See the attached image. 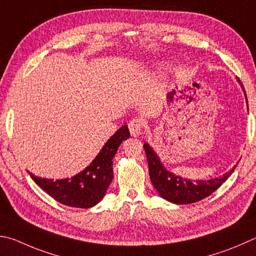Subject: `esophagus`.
Listing matches in <instances>:
<instances>
[{
    "label": "esophagus",
    "mask_w": 256,
    "mask_h": 256,
    "mask_svg": "<svg viewBox=\"0 0 256 256\" xmlns=\"http://www.w3.org/2000/svg\"><path fill=\"white\" fill-rule=\"evenodd\" d=\"M143 120L141 118H133L130 120L128 130L132 136H138L142 132Z\"/></svg>",
    "instance_id": "esophagus-1"
}]
</instances>
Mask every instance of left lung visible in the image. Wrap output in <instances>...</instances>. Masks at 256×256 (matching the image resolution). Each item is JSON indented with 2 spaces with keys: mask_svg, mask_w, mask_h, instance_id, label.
Here are the masks:
<instances>
[{
  "mask_svg": "<svg viewBox=\"0 0 256 256\" xmlns=\"http://www.w3.org/2000/svg\"><path fill=\"white\" fill-rule=\"evenodd\" d=\"M238 80L242 86V90L245 92L243 84L240 82V80ZM143 148L146 154L148 174H150V179L153 187L158 190V192L160 194L162 198L174 204H178V205L192 204L210 196L216 189L220 188L228 179V176L234 172V169L236 168V166H233V169H230V171L222 174L220 178L196 181L188 180L166 170L161 164L159 156L148 143H144Z\"/></svg>",
  "mask_w": 256,
  "mask_h": 256,
  "instance_id": "left-lung-1",
  "label": "left lung"
}]
</instances>
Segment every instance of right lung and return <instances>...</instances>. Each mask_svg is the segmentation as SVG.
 Here are the masks:
<instances>
[{"label": "right lung", "mask_w": 256, "mask_h": 256, "mask_svg": "<svg viewBox=\"0 0 256 256\" xmlns=\"http://www.w3.org/2000/svg\"><path fill=\"white\" fill-rule=\"evenodd\" d=\"M130 138L128 125L120 126L102 148L92 164L72 178L52 180L36 176L28 171L39 187L62 205L90 208L103 199L113 180V158L120 144Z\"/></svg>", "instance_id": "right-lung-1"}]
</instances>
